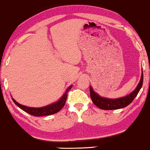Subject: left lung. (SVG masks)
I'll return each instance as SVG.
<instances>
[{
	"label": "left lung",
	"instance_id": "obj_1",
	"mask_svg": "<svg viewBox=\"0 0 150 150\" xmlns=\"http://www.w3.org/2000/svg\"><path fill=\"white\" fill-rule=\"evenodd\" d=\"M143 83V73L142 71L141 78L138 85H137L135 90L132 91L130 94L125 97L117 98V99H109V98L101 97L94 91L92 87H89L90 91V97L92 102L94 103L97 107L104 110H116L119 108H123L128 106L132 101L134 100L138 92H140L141 87Z\"/></svg>",
	"mask_w": 150,
	"mask_h": 150
}]
</instances>
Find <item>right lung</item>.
<instances>
[{"label":"right lung","instance_id":"1","mask_svg":"<svg viewBox=\"0 0 150 150\" xmlns=\"http://www.w3.org/2000/svg\"><path fill=\"white\" fill-rule=\"evenodd\" d=\"M73 85H70V87H68V89H66L64 94H63V96L60 98L56 102H53L52 104L47 105V106H43V107H29V106H24L19 104L18 102H17L12 97L13 102L15 103L19 108H21L22 110H23L25 112L28 113L29 114L32 115V116H49V115L54 114V113H58V111H60L63 108V106L65 104V101H66L67 97H68V93L70 91V89H71Z\"/></svg>","mask_w":150,"mask_h":150}]
</instances>
